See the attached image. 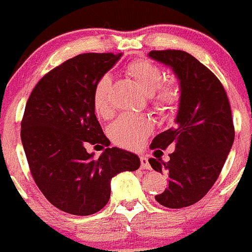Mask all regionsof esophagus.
I'll return each instance as SVG.
<instances>
[{
	"label": "esophagus",
	"instance_id": "1",
	"mask_svg": "<svg viewBox=\"0 0 252 252\" xmlns=\"http://www.w3.org/2000/svg\"><path fill=\"white\" fill-rule=\"evenodd\" d=\"M140 162H141L142 169H151V166H150V163H149V158H147L146 156H141Z\"/></svg>",
	"mask_w": 252,
	"mask_h": 252
}]
</instances>
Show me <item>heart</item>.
Instances as JSON below:
<instances>
[{"label":"heart","instance_id":"b5f03b06","mask_svg":"<svg viewBox=\"0 0 252 252\" xmlns=\"http://www.w3.org/2000/svg\"><path fill=\"white\" fill-rule=\"evenodd\" d=\"M129 74L147 95H151L152 103L161 112L173 111L179 101V86L174 80L164 84V74L161 68L146 60L134 61L128 67ZM111 78L103 75L95 84L93 93V103L95 112L100 117L110 116L111 107L108 101V91ZM152 123L149 118L141 116H122L112 124L110 134L112 140L117 145L129 149H135L144 142L150 131Z\"/></svg>","mask_w":252,"mask_h":252}]
</instances>
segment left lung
Here are the masks:
<instances>
[{
    "label": "left lung",
    "instance_id": "left-lung-1",
    "mask_svg": "<svg viewBox=\"0 0 252 252\" xmlns=\"http://www.w3.org/2000/svg\"><path fill=\"white\" fill-rule=\"evenodd\" d=\"M149 57L173 70L180 90L175 126L155 136L151 144V149L175 146L168 162L149 159L155 171L168 175V188L155 199L164 207H187L207 194L232 149L229 101L217 77L190 53L151 51Z\"/></svg>",
    "mask_w": 252,
    "mask_h": 252
}]
</instances>
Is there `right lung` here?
I'll return each instance as SVG.
<instances>
[{
  "label": "right lung",
  "mask_w": 252,
  "mask_h": 252,
  "mask_svg": "<svg viewBox=\"0 0 252 252\" xmlns=\"http://www.w3.org/2000/svg\"><path fill=\"white\" fill-rule=\"evenodd\" d=\"M122 53H83L48 72L28 98L22 144L30 172L58 210L90 216L107 205L111 179L140 167L133 152L107 147L98 158L86 145L110 146L93 103L95 84Z\"/></svg>",
  "instance_id": "obj_1"
}]
</instances>
